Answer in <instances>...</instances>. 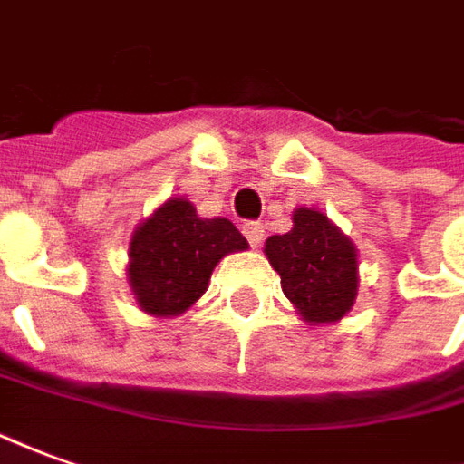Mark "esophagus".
<instances>
[{
	"instance_id": "obj_1",
	"label": "esophagus",
	"mask_w": 464,
	"mask_h": 464,
	"mask_svg": "<svg viewBox=\"0 0 464 464\" xmlns=\"http://www.w3.org/2000/svg\"><path fill=\"white\" fill-rule=\"evenodd\" d=\"M243 233H246V238H248V243H251L254 248H258V246L264 243L266 231H264V226H261V223H256V221L246 223V226H243Z\"/></svg>"
}]
</instances>
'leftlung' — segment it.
<instances>
[{
  "instance_id": "left-lung-1",
  "label": "left lung",
  "mask_w": 464,
  "mask_h": 464,
  "mask_svg": "<svg viewBox=\"0 0 464 464\" xmlns=\"http://www.w3.org/2000/svg\"><path fill=\"white\" fill-rule=\"evenodd\" d=\"M291 221V231L266 238L268 264L309 326L342 322L359 291L356 246L319 208L301 206Z\"/></svg>"
}]
</instances>
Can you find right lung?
<instances>
[{
  "mask_svg": "<svg viewBox=\"0 0 464 464\" xmlns=\"http://www.w3.org/2000/svg\"><path fill=\"white\" fill-rule=\"evenodd\" d=\"M246 248L248 241L228 218H200L196 206L178 196L138 223L125 274L140 311L173 319L206 294L223 256Z\"/></svg>",
  "mask_w": 464,
  "mask_h": 464,
  "instance_id": "right-lung-1",
  "label": "right lung"
}]
</instances>
